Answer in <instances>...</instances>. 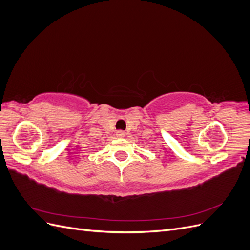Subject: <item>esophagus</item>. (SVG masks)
<instances>
[{"mask_svg": "<svg viewBox=\"0 0 250 250\" xmlns=\"http://www.w3.org/2000/svg\"><path fill=\"white\" fill-rule=\"evenodd\" d=\"M116 135H117L118 138H124V137H125V132L122 131V130H118L117 133H116Z\"/></svg>", "mask_w": 250, "mask_h": 250, "instance_id": "1", "label": "esophagus"}]
</instances>
